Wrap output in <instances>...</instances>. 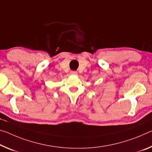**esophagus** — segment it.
<instances>
[{
	"label": "esophagus",
	"instance_id": "1",
	"mask_svg": "<svg viewBox=\"0 0 152 152\" xmlns=\"http://www.w3.org/2000/svg\"><path fill=\"white\" fill-rule=\"evenodd\" d=\"M70 74H72V75H76L77 72H76V71H71L70 72Z\"/></svg>",
	"mask_w": 152,
	"mask_h": 152
}]
</instances>
